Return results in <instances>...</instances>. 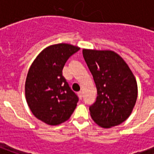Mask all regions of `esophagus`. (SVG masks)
Listing matches in <instances>:
<instances>
[{"mask_svg": "<svg viewBox=\"0 0 154 154\" xmlns=\"http://www.w3.org/2000/svg\"><path fill=\"white\" fill-rule=\"evenodd\" d=\"M78 95H79L80 98L81 99L83 98V91H82V90H81V91L78 92Z\"/></svg>", "mask_w": 154, "mask_h": 154, "instance_id": "1", "label": "esophagus"}]
</instances>
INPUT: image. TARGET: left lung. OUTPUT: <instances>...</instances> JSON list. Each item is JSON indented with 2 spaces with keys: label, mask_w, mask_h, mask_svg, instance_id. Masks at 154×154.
Masks as SVG:
<instances>
[{
  "label": "left lung",
  "mask_w": 154,
  "mask_h": 154,
  "mask_svg": "<svg viewBox=\"0 0 154 154\" xmlns=\"http://www.w3.org/2000/svg\"><path fill=\"white\" fill-rule=\"evenodd\" d=\"M96 84L97 97L89 106L94 122L102 128L118 125L129 117L137 97V85L125 61L110 50L83 49Z\"/></svg>",
  "instance_id": "1"
}]
</instances>
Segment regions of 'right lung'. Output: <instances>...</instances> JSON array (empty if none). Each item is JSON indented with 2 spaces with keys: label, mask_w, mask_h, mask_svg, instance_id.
<instances>
[{
  "label": "right lung",
  "mask_w": 154,
  "mask_h": 154,
  "mask_svg": "<svg viewBox=\"0 0 154 154\" xmlns=\"http://www.w3.org/2000/svg\"><path fill=\"white\" fill-rule=\"evenodd\" d=\"M80 49L69 44L50 45L40 53L29 68L25 97L32 114L57 125L67 121L77 107L78 97L62 75L68 59Z\"/></svg>",
  "instance_id": "1"
}]
</instances>
